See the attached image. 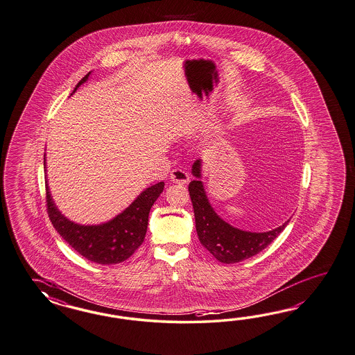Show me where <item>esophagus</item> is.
Listing matches in <instances>:
<instances>
[{
	"label": "esophagus",
	"instance_id": "esophagus-1",
	"mask_svg": "<svg viewBox=\"0 0 355 355\" xmlns=\"http://www.w3.org/2000/svg\"><path fill=\"white\" fill-rule=\"evenodd\" d=\"M171 181L173 183H180V184H186L190 181L189 173L183 169H173L171 173Z\"/></svg>",
	"mask_w": 355,
	"mask_h": 355
}]
</instances>
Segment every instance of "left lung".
Here are the masks:
<instances>
[{"instance_id": "obj_1", "label": "left lung", "mask_w": 355, "mask_h": 355, "mask_svg": "<svg viewBox=\"0 0 355 355\" xmlns=\"http://www.w3.org/2000/svg\"><path fill=\"white\" fill-rule=\"evenodd\" d=\"M202 159L196 160L192 165V175L195 180L189 184V192L193 207L198 236L214 259L222 263H235L250 259L265 250L286 229L289 220L277 229L266 232L240 230L222 220L211 208L207 198L202 182Z\"/></svg>"}]
</instances>
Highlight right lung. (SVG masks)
I'll return each mask as SVG.
<instances>
[{"label": "right lung", "instance_id": "obj_1", "mask_svg": "<svg viewBox=\"0 0 355 355\" xmlns=\"http://www.w3.org/2000/svg\"><path fill=\"white\" fill-rule=\"evenodd\" d=\"M90 73L92 72L78 81L72 94L77 87L87 83ZM45 156L46 155H44V168L46 172ZM45 183L49 218L54 229L78 254L99 265L120 263L141 247L146 236L151 207L164 190V182L153 184L141 192L135 202L112 220L99 225H80L68 220L58 209L50 193L48 180Z\"/></svg>", "mask_w": 355, "mask_h": 355}]
</instances>
